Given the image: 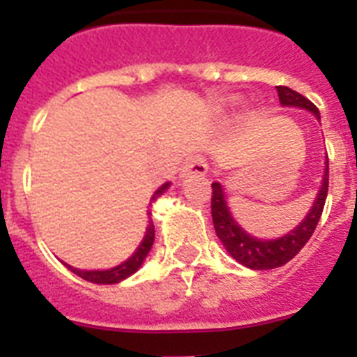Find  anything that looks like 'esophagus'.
<instances>
[{
    "instance_id": "34e87169",
    "label": "esophagus",
    "mask_w": 357,
    "mask_h": 357,
    "mask_svg": "<svg viewBox=\"0 0 357 357\" xmlns=\"http://www.w3.org/2000/svg\"><path fill=\"white\" fill-rule=\"evenodd\" d=\"M183 176H189V174H198V176H204L207 174V161L202 155H192L185 161L183 168H181Z\"/></svg>"
}]
</instances>
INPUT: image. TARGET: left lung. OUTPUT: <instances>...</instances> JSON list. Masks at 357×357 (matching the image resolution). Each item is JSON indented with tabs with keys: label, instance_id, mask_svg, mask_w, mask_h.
I'll return each instance as SVG.
<instances>
[{
	"label": "left lung",
	"instance_id": "1",
	"mask_svg": "<svg viewBox=\"0 0 357 357\" xmlns=\"http://www.w3.org/2000/svg\"><path fill=\"white\" fill-rule=\"evenodd\" d=\"M276 89L282 105L307 109V111L315 114L317 119H321L315 103H311L300 92L293 91L289 86H276ZM328 172L330 170L326 167L319 196H317L315 204H313V207L307 213V217L304 218V222H300V226H296L293 231H289L287 235H283L280 238H274V241H261V238L250 237L248 234H244L243 229L235 224L231 215H229V209L226 206V198H224V190L220 187V183H217V181L211 183L213 224H215V231H217L218 238L222 241V244L226 246L229 255L235 261H238L241 265L254 268V271L276 268V266L285 265L287 261L293 259L294 255L304 248V244L310 241V237L315 231L317 224L321 220L322 209H324L328 196Z\"/></svg>",
	"mask_w": 357,
	"mask_h": 357
}]
</instances>
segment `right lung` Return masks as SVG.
<instances>
[{
    "mask_svg": "<svg viewBox=\"0 0 357 357\" xmlns=\"http://www.w3.org/2000/svg\"><path fill=\"white\" fill-rule=\"evenodd\" d=\"M167 187L168 183L161 185V187L153 192L151 200H155L157 196H161L162 192L167 190ZM153 238H155V229H153V222H151V218H150V224H148V228H146V235L144 238H142V243L139 244V248L135 250L133 255H131L128 261H123L122 265L114 266V268H109V271H79V268H74V266H68V268L74 272V274H77L79 278L86 280V282L119 283L139 271L140 265H142V261L146 259V255H148V252H150L151 244H153Z\"/></svg>",
    "mask_w": 357,
    "mask_h": 357,
    "instance_id": "add662e5",
    "label": "right lung"
}]
</instances>
